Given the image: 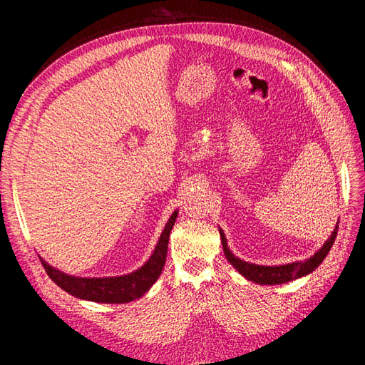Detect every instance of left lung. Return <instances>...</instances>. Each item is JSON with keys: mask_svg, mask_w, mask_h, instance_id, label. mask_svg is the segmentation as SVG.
I'll return each mask as SVG.
<instances>
[{"mask_svg": "<svg viewBox=\"0 0 365 365\" xmlns=\"http://www.w3.org/2000/svg\"><path fill=\"white\" fill-rule=\"evenodd\" d=\"M338 224L339 220L336 222L334 233L330 235V237L326 240V244L319 248L311 259H307L304 262L300 260V262H294L288 264H279V267H260V264H254L245 260H240L230 251L224 231L219 230V233H220V240H222L224 252L228 262L233 264V267L244 275L245 279L259 284H282L286 282L300 279L303 275L311 274L315 268H318V264H322V262L326 259L330 248L334 245L335 237L338 235Z\"/></svg>", "mask_w": 365, "mask_h": 365, "instance_id": "left-lung-1", "label": "left lung"}]
</instances>
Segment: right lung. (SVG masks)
<instances>
[{"instance_id":"add662e5","label":"right lung","mask_w":365,"mask_h":365,"mask_svg":"<svg viewBox=\"0 0 365 365\" xmlns=\"http://www.w3.org/2000/svg\"><path fill=\"white\" fill-rule=\"evenodd\" d=\"M176 215H178V212H173L169 222L165 224L150 259L140 269L128 275L105 279H82L73 277V275H67L62 271L54 269L48 263H46V260L41 259L42 267L48 274V277L59 288L77 298H82V300L97 303H129L132 300H137L143 294L148 292L150 286L160 277L165 256H168L169 236L175 225Z\"/></svg>"}]
</instances>
